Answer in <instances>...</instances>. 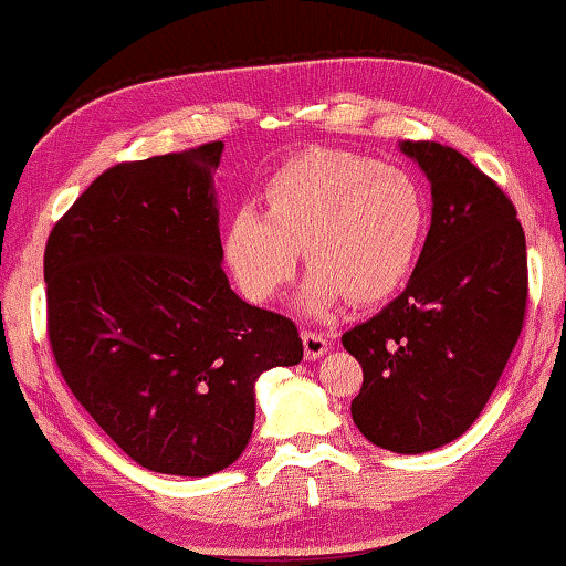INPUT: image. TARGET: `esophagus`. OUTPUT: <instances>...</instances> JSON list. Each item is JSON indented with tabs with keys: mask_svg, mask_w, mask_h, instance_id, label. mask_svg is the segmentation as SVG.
I'll list each match as a JSON object with an SVG mask.
<instances>
[{
	"mask_svg": "<svg viewBox=\"0 0 566 566\" xmlns=\"http://www.w3.org/2000/svg\"><path fill=\"white\" fill-rule=\"evenodd\" d=\"M302 343H305V358L319 360L327 353V337L323 333H302Z\"/></svg>",
	"mask_w": 566,
	"mask_h": 566,
	"instance_id": "1",
	"label": "esophagus"
}]
</instances>
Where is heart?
I'll return each mask as SVG.
<instances>
[{"instance_id":"b5f03b06","label":"heart","mask_w":566,"mask_h":566,"mask_svg":"<svg viewBox=\"0 0 566 566\" xmlns=\"http://www.w3.org/2000/svg\"><path fill=\"white\" fill-rule=\"evenodd\" d=\"M261 206L229 218L226 264L251 302H269L292 282L305 249L310 274L297 307L310 317L343 297L358 307L389 300L415 269L427 231L415 177L345 149L315 147L276 167Z\"/></svg>"}]
</instances>
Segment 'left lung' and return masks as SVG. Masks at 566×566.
Returning <instances> with one entry per match:
<instances>
[{
  "label": "left lung",
  "mask_w": 566,
  "mask_h": 566,
  "mask_svg": "<svg viewBox=\"0 0 566 566\" xmlns=\"http://www.w3.org/2000/svg\"><path fill=\"white\" fill-rule=\"evenodd\" d=\"M432 185V223L407 290L343 335L364 368L350 403L376 447L419 454L458 440L485 409L526 310L516 208L458 149L399 142Z\"/></svg>",
  "instance_id": "obj_1"
}]
</instances>
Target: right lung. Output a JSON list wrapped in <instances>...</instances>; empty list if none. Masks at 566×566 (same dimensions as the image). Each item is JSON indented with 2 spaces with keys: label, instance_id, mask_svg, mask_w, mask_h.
<instances>
[{
  "label": "right lung",
  "instance_id": "obj_1",
  "mask_svg": "<svg viewBox=\"0 0 566 566\" xmlns=\"http://www.w3.org/2000/svg\"><path fill=\"white\" fill-rule=\"evenodd\" d=\"M223 142L116 165L45 247L48 335L67 389L151 472L206 478L241 458L256 381L297 366L292 319L223 274L213 172Z\"/></svg>",
  "mask_w": 566,
  "mask_h": 566
}]
</instances>
